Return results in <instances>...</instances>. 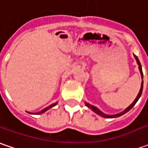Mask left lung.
I'll return each mask as SVG.
<instances>
[{"label": "left lung", "instance_id": "left-lung-1", "mask_svg": "<svg viewBox=\"0 0 148 148\" xmlns=\"http://www.w3.org/2000/svg\"><path fill=\"white\" fill-rule=\"evenodd\" d=\"M134 58H135V59H136V62H137L138 65V69H139L140 74H141L142 80H143V70H142V66H141V63H140L139 60H138V57H137L135 54H134ZM143 81H142V84H141V88H140L139 92H138V95H137L136 99L134 100V102H133L131 105H129L128 107H127V108H126L124 110L122 111V112H120V113H119V114H105V113H103L102 111L99 110L97 107H95V106H94V105H90V104H89V103H87V102H85V105H86V107H88L89 109H90L91 110L93 111V112H95V114H98V115H99V116L104 117V118H107V119H113V118H117V117L121 116V115H123V114H126L127 112H128V111L130 110H131V109L134 107V105H135V104L137 103V101L139 99L140 96H141V95H142V92H143Z\"/></svg>", "mask_w": 148, "mask_h": 148}]
</instances>
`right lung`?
I'll list each match as a JSON object with an SVG mask.
<instances>
[{
  "instance_id": "add662e5",
  "label": "right lung",
  "mask_w": 148,
  "mask_h": 148,
  "mask_svg": "<svg viewBox=\"0 0 148 148\" xmlns=\"http://www.w3.org/2000/svg\"><path fill=\"white\" fill-rule=\"evenodd\" d=\"M58 104V102H56V103H54V104H52V105H50L49 106H48V107H46L45 109H43V110H42L41 111H39V112H37V113H29V114H43V113H44V112H46L47 110H49V109H51V108H53V106H55V105Z\"/></svg>"
}]
</instances>
